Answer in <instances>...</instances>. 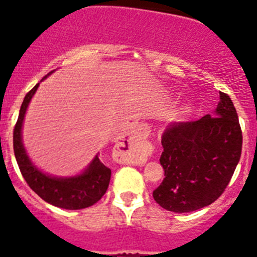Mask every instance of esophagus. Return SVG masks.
<instances>
[{"label": "esophagus", "instance_id": "esophagus-1", "mask_svg": "<svg viewBox=\"0 0 257 257\" xmlns=\"http://www.w3.org/2000/svg\"><path fill=\"white\" fill-rule=\"evenodd\" d=\"M147 126L145 125V124H138V125H134V128H133V133L134 134H137V133H147ZM123 140H124V137H123ZM128 142H129V145H131V140H128ZM141 152L142 151H140V155H142L141 154Z\"/></svg>", "mask_w": 257, "mask_h": 257}]
</instances>
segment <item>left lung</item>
I'll return each mask as SVG.
<instances>
[{"label": "left lung", "mask_w": 257, "mask_h": 257, "mask_svg": "<svg viewBox=\"0 0 257 257\" xmlns=\"http://www.w3.org/2000/svg\"><path fill=\"white\" fill-rule=\"evenodd\" d=\"M212 115L169 125L161 138L165 178L155 201L173 212L211 205L229 184L242 151V131L230 97L220 92Z\"/></svg>", "instance_id": "left-lung-1"}]
</instances>
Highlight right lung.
Returning <instances> with one entry per match:
<instances>
[{
	"mask_svg": "<svg viewBox=\"0 0 257 257\" xmlns=\"http://www.w3.org/2000/svg\"><path fill=\"white\" fill-rule=\"evenodd\" d=\"M52 73V71H51ZM50 73V74H51ZM47 78L43 77V79ZM36 84L24 97L19 117L14 128V152L22 175L28 186L46 202L66 210H80L89 207L100 201L107 191L111 170L101 163L98 156L93 159L83 174L70 178H56L43 174L29 160L22 142V126L25 111L36 93Z\"/></svg>",
	"mask_w": 257,
	"mask_h": 257,
	"instance_id": "right-lung-1",
	"label": "right lung"
}]
</instances>
